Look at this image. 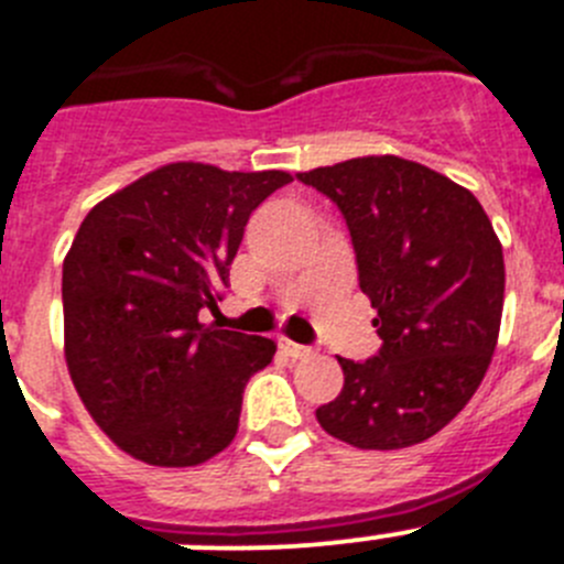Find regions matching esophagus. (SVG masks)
<instances>
[{
  "label": "esophagus",
  "instance_id": "1",
  "mask_svg": "<svg viewBox=\"0 0 564 564\" xmlns=\"http://www.w3.org/2000/svg\"><path fill=\"white\" fill-rule=\"evenodd\" d=\"M279 349H282V352L293 360H302V358H310V355H313V349H310V346L293 344V340H288V338H279Z\"/></svg>",
  "mask_w": 564,
  "mask_h": 564
}]
</instances>
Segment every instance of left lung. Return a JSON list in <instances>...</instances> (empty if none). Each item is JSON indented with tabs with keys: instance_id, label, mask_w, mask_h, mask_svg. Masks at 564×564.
<instances>
[{
	"instance_id": "obj_1",
	"label": "left lung",
	"mask_w": 564,
	"mask_h": 564,
	"mask_svg": "<svg viewBox=\"0 0 564 564\" xmlns=\"http://www.w3.org/2000/svg\"><path fill=\"white\" fill-rule=\"evenodd\" d=\"M299 181L344 215L383 340L364 364L338 358L344 389L318 408V425L360 451L425 442L467 405L498 344L506 268L487 212L400 156L349 159Z\"/></svg>"
}]
</instances>
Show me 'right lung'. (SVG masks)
I'll list each match as a JSON object with an SVG mask.
<instances>
[{"label": "right lung", "mask_w": 564, "mask_h": 564, "mask_svg": "<svg viewBox=\"0 0 564 564\" xmlns=\"http://www.w3.org/2000/svg\"><path fill=\"white\" fill-rule=\"evenodd\" d=\"M291 173L175 162L108 195L64 260V352L91 420L153 467L226 451L242 391L271 364L262 335L198 322L229 288L251 212Z\"/></svg>", "instance_id": "right-lung-1"}]
</instances>
